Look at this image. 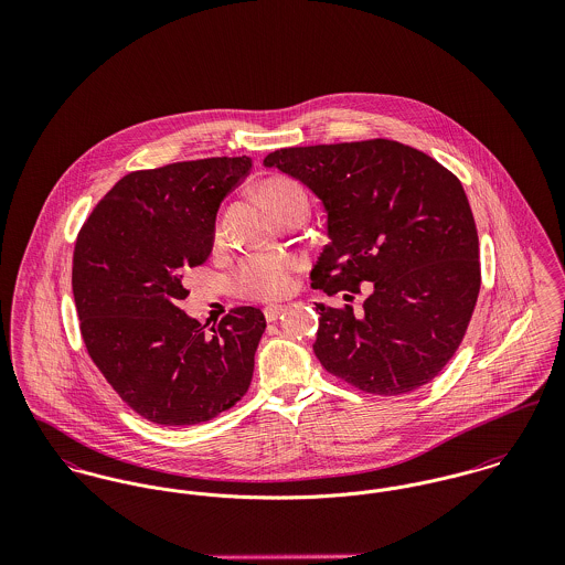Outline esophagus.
Here are the masks:
<instances>
[{"label": "esophagus", "instance_id": "obj_1", "mask_svg": "<svg viewBox=\"0 0 565 565\" xmlns=\"http://www.w3.org/2000/svg\"><path fill=\"white\" fill-rule=\"evenodd\" d=\"M282 311H285V307H267L263 313H265L267 322H276L282 316Z\"/></svg>", "mask_w": 565, "mask_h": 565}]
</instances>
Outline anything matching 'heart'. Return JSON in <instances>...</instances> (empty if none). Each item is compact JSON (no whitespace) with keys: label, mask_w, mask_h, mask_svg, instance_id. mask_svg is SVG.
<instances>
[{"label":"heart","mask_w":565,"mask_h":565,"mask_svg":"<svg viewBox=\"0 0 565 565\" xmlns=\"http://www.w3.org/2000/svg\"><path fill=\"white\" fill-rule=\"evenodd\" d=\"M260 195L274 213L287 204L307 202L302 186L287 178L265 180L260 184ZM300 267L302 260L296 254L263 252L243 260L235 274V282L239 294L249 300L276 302L294 291L296 274L300 271Z\"/></svg>","instance_id":"b5f03b06"}]
</instances>
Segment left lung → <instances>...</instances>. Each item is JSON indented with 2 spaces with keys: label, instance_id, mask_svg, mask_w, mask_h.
Returning <instances> with one entry per match:
<instances>
[{
  "label": "left lung",
  "instance_id": "1",
  "mask_svg": "<svg viewBox=\"0 0 565 565\" xmlns=\"http://www.w3.org/2000/svg\"><path fill=\"white\" fill-rule=\"evenodd\" d=\"M265 167L300 180L326 211L330 243L313 287L363 309L320 311L316 356L326 372L376 396L433 381L457 352L481 289L479 235L455 173L390 139L285 148Z\"/></svg>",
  "mask_w": 565,
  "mask_h": 565
}]
</instances>
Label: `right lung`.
<instances>
[{
	"mask_svg": "<svg viewBox=\"0 0 565 565\" xmlns=\"http://www.w3.org/2000/svg\"><path fill=\"white\" fill-rule=\"evenodd\" d=\"M249 167V157H217L132 171L78 235L72 287L84 345L119 398L154 424L206 422L249 387L260 309L239 307L206 334L178 307L184 276L213 252L222 200Z\"/></svg>",
	"mask_w": 565,
	"mask_h": 565,
	"instance_id": "obj_1",
	"label": "right lung"
}]
</instances>
